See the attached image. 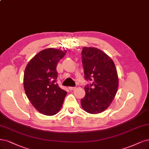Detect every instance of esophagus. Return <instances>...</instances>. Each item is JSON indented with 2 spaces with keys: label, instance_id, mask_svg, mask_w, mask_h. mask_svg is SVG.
I'll return each instance as SVG.
<instances>
[{
  "label": "esophagus",
  "instance_id": "1",
  "mask_svg": "<svg viewBox=\"0 0 149 149\" xmlns=\"http://www.w3.org/2000/svg\"><path fill=\"white\" fill-rule=\"evenodd\" d=\"M68 89H69L70 91H73L74 89H76V87H69Z\"/></svg>",
  "mask_w": 149,
  "mask_h": 149
}]
</instances>
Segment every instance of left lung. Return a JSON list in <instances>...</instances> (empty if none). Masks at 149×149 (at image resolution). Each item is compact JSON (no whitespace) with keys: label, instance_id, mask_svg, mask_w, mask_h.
I'll use <instances>...</instances> for the list:
<instances>
[{"label":"left lung","instance_id":"obj_1","mask_svg":"<svg viewBox=\"0 0 149 149\" xmlns=\"http://www.w3.org/2000/svg\"><path fill=\"white\" fill-rule=\"evenodd\" d=\"M81 55L84 78L91 83L84 87L86 95L81 104L89 113H99L115 97L118 87L117 71L113 61L100 49L84 47Z\"/></svg>","mask_w":149,"mask_h":149}]
</instances>
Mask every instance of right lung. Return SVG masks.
I'll list each match as a JSON object with an SVG mask.
<instances>
[{
	"instance_id": "1",
	"label": "right lung",
	"mask_w": 149,
	"mask_h": 149,
	"mask_svg": "<svg viewBox=\"0 0 149 149\" xmlns=\"http://www.w3.org/2000/svg\"><path fill=\"white\" fill-rule=\"evenodd\" d=\"M66 53V50L53 48L44 49L36 55L25 68V93L35 109L45 115L58 113L67 94L57 83V65Z\"/></svg>"
}]
</instances>
